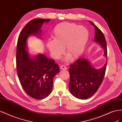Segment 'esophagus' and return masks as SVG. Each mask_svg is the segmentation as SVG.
<instances>
[{
	"instance_id": "34e87169",
	"label": "esophagus",
	"mask_w": 122,
	"mask_h": 122,
	"mask_svg": "<svg viewBox=\"0 0 122 122\" xmlns=\"http://www.w3.org/2000/svg\"><path fill=\"white\" fill-rule=\"evenodd\" d=\"M67 67H66L65 66H64V65H61V67H60V69L61 70H67Z\"/></svg>"
}]
</instances>
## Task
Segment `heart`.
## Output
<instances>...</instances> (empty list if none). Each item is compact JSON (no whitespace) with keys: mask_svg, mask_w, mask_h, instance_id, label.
Segmentation results:
<instances>
[{"mask_svg":"<svg viewBox=\"0 0 122 122\" xmlns=\"http://www.w3.org/2000/svg\"><path fill=\"white\" fill-rule=\"evenodd\" d=\"M52 37L53 40L48 41L46 47L52 56L57 59L65 52L72 60L78 58L83 53L87 43L89 33L83 26L74 23L62 22L55 26ZM69 57L66 61H68Z\"/></svg>","mask_w":122,"mask_h":122,"instance_id":"b5f03b06","label":"heart"}]
</instances>
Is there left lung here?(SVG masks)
I'll return each instance as SVG.
<instances>
[{"mask_svg":"<svg viewBox=\"0 0 122 122\" xmlns=\"http://www.w3.org/2000/svg\"><path fill=\"white\" fill-rule=\"evenodd\" d=\"M95 27V42L100 44L104 51V55L107 57L106 41L104 34L93 22ZM107 62L100 69H96L86 58H79L74 63L70 65V80L69 90L76 98L86 99L92 96L97 91L104 79Z\"/></svg>","mask_w":122,"mask_h":122,"instance_id":"left-lung-1","label":"left lung"}]
</instances>
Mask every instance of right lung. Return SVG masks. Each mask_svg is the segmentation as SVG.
Returning a JSON list of instances; mask_svg holds the SVG:
<instances>
[{"label": "right lung", "instance_id": "right-lung-1", "mask_svg": "<svg viewBox=\"0 0 122 122\" xmlns=\"http://www.w3.org/2000/svg\"><path fill=\"white\" fill-rule=\"evenodd\" d=\"M50 19L36 18L27 23L20 33L16 51L17 71L23 90L32 98L40 100L51 94L53 87V78L60 72L58 65L55 61L40 54L30 58L27 51L26 41L29 36L41 35L44 23Z\"/></svg>", "mask_w": 122, "mask_h": 122}]
</instances>
